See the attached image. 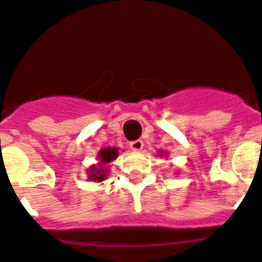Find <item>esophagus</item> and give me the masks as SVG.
Listing matches in <instances>:
<instances>
[{
    "label": "esophagus",
    "instance_id": "34e87169",
    "mask_svg": "<svg viewBox=\"0 0 262 262\" xmlns=\"http://www.w3.org/2000/svg\"><path fill=\"white\" fill-rule=\"evenodd\" d=\"M129 146H130L132 150L138 151V150H141V149L144 148V142H142L141 140H136V141H132L130 144H129Z\"/></svg>",
    "mask_w": 262,
    "mask_h": 262
}]
</instances>
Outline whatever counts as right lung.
<instances>
[{
	"label": "right lung",
	"instance_id": "obj_1",
	"mask_svg": "<svg viewBox=\"0 0 262 262\" xmlns=\"http://www.w3.org/2000/svg\"><path fill=\"white\" fill-rule=\"evenodd\" d=\"M118 156V150L116 148H106L102 149V150L98 153V157H100V165L109 164L111 161H113L114 158ZM105 170L104 168H96V166H92V170L89 173V177L93 181H102L105 179Z\"/></svg>",
	"mask_w": 262,
	"mask_h": 262
}]
</instances>
